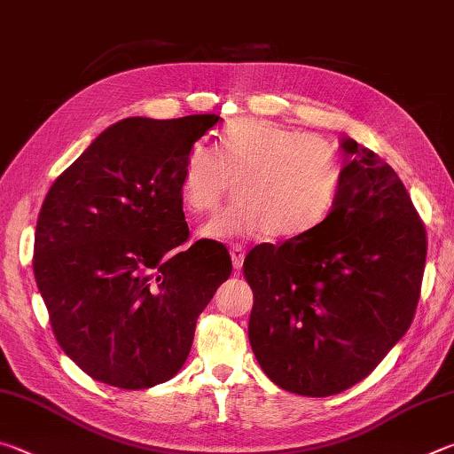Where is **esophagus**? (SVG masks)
<instances>
[{
	"instance_id": "1",
	"label": "esophagus",
	"mask_w": 454,
	"mask_h": 454,
	"mask_svg": "<svg viewBox=\"0 0 454 454\" xmlns=\"http://www.w3.org/2000/svg\"><path fill=\"white\" fill-rule=\"evenodd\" d=\"M230 256H232V264L236 270H240L244 264V258H246V250L242 248V246H232V248H230Z\"/></svg>"
}]
</instances>
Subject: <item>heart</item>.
<instances>
[{"instance_id":"b5f03b06","label":"heart","mask_w":454,"mask_h":454,"mask_svg":"<svg viewBox=\"0 0 454 454\" xmlns=\"http://www.w3.org/2000/svg\"><path fill=\"white\" fill-rule=\"evenodd\" d=\"M238 202L206 228L212 236H302L333 210L342 184L336 145L278 121L240 118L220 136L218 153L206 145L188 152L182 166L184 204L214 216L232 192Z\"/></svg>"}]
</instances>
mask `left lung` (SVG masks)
Instances as JSON below:
<instances>
[{
  "instance_id": "left-lung-1",
  "label": "left lung",
  "mask_w": 454,
  "mask_h": 454,
  "mask_svg": "<svg viewBox=\"0 0 454 454\" xmlns=\"http://www.w3.org/2000/svg\"><path fill=\"white\" fill-rule=\"evenodd\" d=\"M338 198L325 222L244 260L254 292L248 336L268 379L330 396L366 379L417 312L427 230L384 160L342 136Z\"/></svg>"
}]
</instances>
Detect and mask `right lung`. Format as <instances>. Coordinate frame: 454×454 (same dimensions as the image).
I'll list each match as a JSON object with an SVG mask.
<instances>
[{
    "label": "right lung",
    "instance_id": "add662e5",
    "mask_svg": "<svg viewBox=\"0 0 454 454\" xmlns=\"http://www.w3.org/2000/svg\"><path fill=\"white\" fill-rule=\"evenodd\" d=\"M220 120H121L43 200L35 282L61 350L94 380L140 390L178 374L198 317L232 272L224 244L184 248L182 166Z\"/></svg>",
    "mask_w": 454,
    "mask_h": 454
}]
</instances>
